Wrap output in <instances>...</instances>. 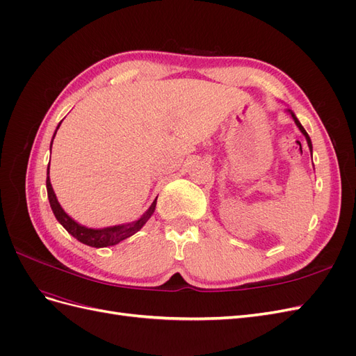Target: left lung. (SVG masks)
Returning <instances> with one entry per match:
<instances>
[{"mask_svg":"<svg viewBox=\"0 0 356 356\" xmlns=\"http://www.w3.org/2000/svg\"><path fill=\"white\" fill-rule=\"evenodd\" d=\"M291 115H293V118H294V122H296V124L298 126V129H300V131H301V134H303L305 136H306V141H307V145H309V148H310V152H312V143H310V138H309V135H307V132L305 131V127L303 126H301L300 124V122L297 120V117L293 114V113H291Z\"/></svg>","mask_w":356,"mask_h":356,"instance_id":"left-lung-1","label":"left lung"}]
</instances>
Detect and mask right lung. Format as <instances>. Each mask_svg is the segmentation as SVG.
<instances>
[{"mask_svg":"<svg viewBox=\"0 0 356 356\" xmlns=\"http://www.w3.org/2000/svg\"><path fill=\"white\" fill-rule=\"evenodd\" d=\"M60 126V123H59ZM58 126V129H59ZM56 135V134H55ZM55 138V136H53ZM53 143V141H51ZM51 149V147H50ZM46 187H47V196H49V202H50V207L53 213H55L56 220L65 227V230L72 234L75 239L80 241L84 245H89L93 248H104V246H113L117 245L118 242H122L127 238H131L132 234H135L136 232H139L143 229V225L149 220L152 217L154 209H156V200L153 202L152 207L148 208V211L143 215L141 218L138 221L132 222V224H127V225H114V227H106V229H88V227H83L79 222H75L70 215L60 208V204L56 199L55 191L51 188L50 184V178H49V168H47V181H46Z\"/></svg>","mask_w":356,"mask_h":356,"instance_id":"right-lung-1","label":"right lung"}]
</instances>
